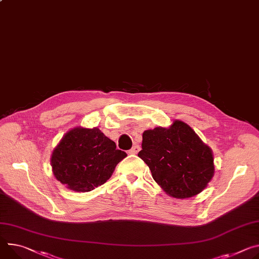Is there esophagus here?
I'll list each match as a JSON object with an SVG mask.
<instances>
[{
  "label": "esophagus",
  "mask_w": 259,
  "mask_h": 259,
  "mask_svg": "<svg viewBox=\"0 0 259 259\" xmlns=\"http://www.w3.org/2000/svg\"><path fill=\"white\" fill-rule=\"evenodd\" d=\"M140 151V147L139 146H133L132 149L129 150V154H137Z\"/></svg>",
  "instance_id": "obj_1"
}]
</instances>
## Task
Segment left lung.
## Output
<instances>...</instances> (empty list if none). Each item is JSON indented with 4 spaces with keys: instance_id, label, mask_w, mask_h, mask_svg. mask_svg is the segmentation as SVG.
<instances>
[{
    "instance_id": "left-lung-1",
    "label": "left lung",
    "mask_w": 259,
    "mask_h": 259,
    "mask_svg": "<svg viewBox=\"0 0 259 259\" xmlns=\"http://www.w3.org/2000/svg\"><path fill=\"white\" fill-rule=\"evenodd\" d=\"M142 147L138 157L172 197L182 199L200 193L214 176L210 149L182 121H175L169 128L145 131Z\"/></svg>"
}]
</instances>
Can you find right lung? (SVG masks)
Segmentation results:
<instances>
[{
  "mask_svg": "<svg viewBox=\"0 0 259 259\" xmlns=\"http://www.w3.org/2000/svg\"><path fill=\"white\" fill-rule=\"evenodd\" d=\"M127 154L98 128H74L62 138L52 155L58 181L77 192H89L103 185L116 164Z\"/></svg>",
  "mask_w": 259,
  "mask_h": 259,
  "instance_id": "add662e5",
  "label": "right lung"
}]
</instances>
